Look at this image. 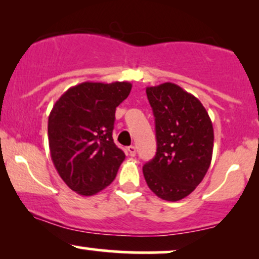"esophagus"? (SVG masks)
<instances>
[{"mask_svg": "<svg viewBox=\"0 0 259 259\" xmlns=\"http://www.w3.org/2000/svg\"><path fill=\"white\" fill-rule=\"evenodd\" d=\"M127 153L130 157H134L136 154V147L135 146H129L127 147Z\"/></svg>", "mask_w": 259, "mask_h": 259, "instance_id": "obj_1", "label": "esophagus"}]
</instances>
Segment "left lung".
Masks as SVG:
<instances>
[{"instance_id": "left-lung-1", "label": "left lung", "mask_w": 259, "mask_h": 259, "mask_svg": "<svg viewBox=\"0 0 259 259\" xmlns=\"http://www.w3.org/2000/svg\"><path fill=\"white\" fill-rule=\"evenodd\" d=\"M156 123L157 152L142 168L153 194L185 198L203 180L213 154L212 120L200 100L173 82L146 89Z\"/></svg>"}]
</instances>
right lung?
Here are the masks:
<instances>
[{
	"label": "right lung",
	"instance_id": "1",
	"mask_svg": "<svg viewBox=\"0 0 259 259\" xmlns=\"http://www.w3.org/2000/svg\"><path fill=\"white\" fill-rule=\"evenodd\" d=\"M132 88L127 81L81 82L68 89L50 113L52 162L62 180L79 195L106 189L125 158L112 133L115 108Z\"/></svg>",
	"mask_w": 259,
	"mask_h": 259
}]
</instances>
